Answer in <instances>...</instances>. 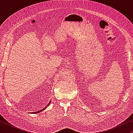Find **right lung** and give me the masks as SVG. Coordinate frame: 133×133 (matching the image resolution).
I'll return each instance as SVG.
<instances>
[{"mask_svg": "<svg viewBox=\"0 0 133 133\" xmlns=\"http://www.w3.org/2000/svg\"><path fill=\"white\" fill-rule=\"evenodd\" d=\"M50 102L48 103V105H47V106H46V107H48V105L50 104ZM46 107H45L44 108H43V109H42V110H41V111H37V112H33V113H34V114H35V113H38V112H41V111H43V110H45V109L46 108Z\"/></svg>", "mask_w": 133, "mask_h": 133, "instance_id": "1", "label": "right lung"}]
</instances>
